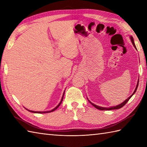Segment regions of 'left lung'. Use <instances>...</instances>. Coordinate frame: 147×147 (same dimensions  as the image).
<instances>
[{
    "label": "left lung",
    "instance_id": "obj_1",
    "mask_svg": "<svg viewBox=\"0 0 147 147\" xmlns=\"http://www.w3.org/2000/svg\"><path fill=\"white\" fill-rule=\"evenodd\" d=\"M130 39H131V42H132V43H133L134 47H135V48L136 49V45H135V42H134V40H133V38L132 36H130ZM136 50H137V49H136ZM138 83H139V79H138V83H137V85H136V88H135V91H134V92L133 93V94H132L131 95V96H129V97L127 98V99H126L125 100H124V102H122L121 104H119V105H116V106H112V107H100V106H98V105H95V104H93V103H92L91 102H90L88 99V100L89 101V102L90 103V104H91L93 106H94V107H95L96 109H98V110H101V111H111V110H114V109H120V108H121V107H123V106H124V105H125L127 102H128V100L131 98V96H132L134 94H135L136 91V90H137V88H138Z\"/></svg>",
    "mask_w": 147,
    "mask_h": 147
}]
</instances>
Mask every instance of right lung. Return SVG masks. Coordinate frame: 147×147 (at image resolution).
Segmentation results:
<instances>
[{"label": "right lung", "mask_w": 147, "mask_h": 147, "mask_svg": "<svg viewBox=\"0 0 147 147\" xmlns=\"http://www.w3.org/2000/svg\"><path fill=\"white\" fill-rule=\"evenodd\" d=\"M64 92H65V91L64 92V93H63V95H62V98H61V102H59V104L56 106V107L54 108V109H53L52 110H51V111H43V112H41V111H30V110H28V109H26L27 111H28L29 112H33V113H38V114H43V113H49V112H53V111H55L56 109H57L59 107V105H61V104L62 103V100H63V97H64Z\"/></svg>", "instance_id": "obj_1"}]
</instances>
